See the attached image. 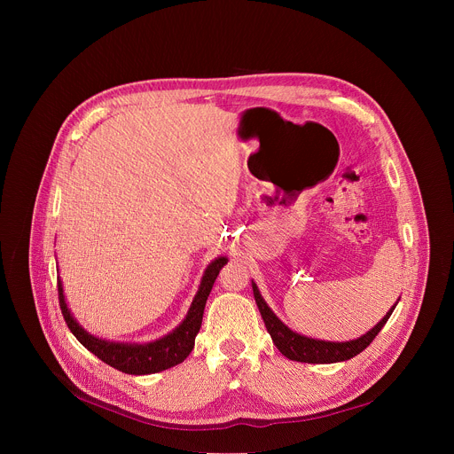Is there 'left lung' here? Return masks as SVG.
Segmentation results:
<instances>
[{"instance_id":"left-lung-1","label":"left lung","mask_w":454,"mask_h":454,"mask_svg":"<svg viewBox=\"0 0 454 454\" xmlns=\"http://www.w3.org/2000/svg\"><path fill=\"white\" fill-rule=\"evenodd\" d=\"M251 287H253V296H254L256 307L262 314L266 329H268L273 343L277 345V348L291 361L312 363V364L340 363V361H347V359H352L354 356L361 354L375 340V336L380 333V329L384 327V323L387 321V317L392 316L395 305L401 300L399 298L392 305V309L386 312V316L377 323V325L373 329H370L366 334H363L361 338H356V340H350V341H325V340L307 338L303 334H298V333L291 331L286 325V323L271 310V307L266 303V300L262 298L261 291H258V287L253 280H251Z\"/></svg>"}]
</instances>
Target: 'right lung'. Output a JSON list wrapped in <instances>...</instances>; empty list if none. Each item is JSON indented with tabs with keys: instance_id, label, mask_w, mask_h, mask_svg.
Returning <instances> with one entry per match:
<instances>
[{
	"instance_id": "right-lung-1",
	"label": "right lung",
	"mask_w": 454,
	"mask_h": 454,
	"mask_svg": "<svg viewBox=\"0 0 454 454\" xmlns=\"http://www.w3.org/2000/svg\"><path fill=\"white\" fill-rule=\"evenodd\" d=\"M228 262V256H217L215 261L208 264V268L203 273L200 289L193 296L190 309L184 316V319L179 325L168 333L167 336L149 341V343H121V341H109L97 338L90 334L81 323L74 317L72 310L68 309L67 298H64V289L60 278H57L59 287V303L64 319L68 323V329L74 333V336L84 345L91 354H95L98 359H102L106 364L131 373V375H147V373H158L170 366H176L186 359V356L193 348V341L201 329L203 312L208 300V294L214 287V282L219 275V271Z\"/></svg>"
}]
</instances>
